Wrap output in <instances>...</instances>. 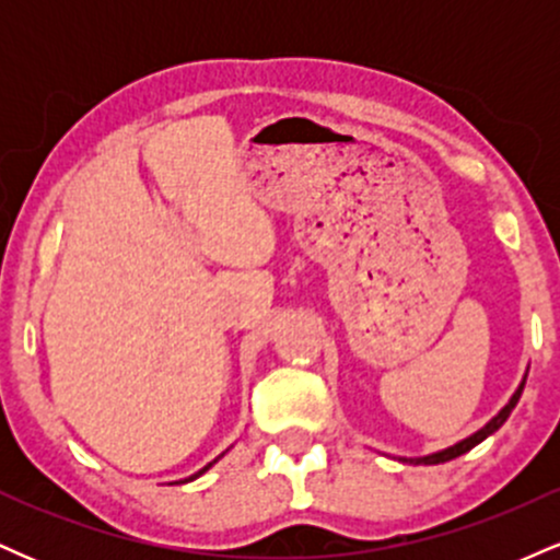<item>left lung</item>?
<instances>
[{
	"label": "left lung",
	"mask_w": 560,
	"mask_h": 560,
	"mask_svg": "<svg viewBox=\"0 0 560 560\" xmlns=\"http://www.w3.org/2000/svg\"><path fill=\"white\" fill-rule=\"evenodd\" d=\"M524 384H526V376H524V382L518 384V389L513 392V397L511 400H508V405L503 410H500L498 416H494L492 421H487L485 427L479 429V432H474L471 436H466V440H460V442H455L453 447H445V450H440V453H432V455H423V458H402V460H410V464H423V466H434V464H445V460H453V458H458V455H464V453H468V450L471 447H477L479 442H485L487 436L490 434H494L498 432L500 427H503V423L508 421V416H511V410L516 408V402H518V397H522V392H524Z\"/></svg>",
	"instance_id": "left-lung-1"
}]
</instances>
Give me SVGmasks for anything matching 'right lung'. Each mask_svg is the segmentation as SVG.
Segmentation results:
<instances>
[{
	"instance_id": "right-lung-1",
	"label": "right lung",
	"mask_w": 560,
	"mask_h": 560,
	"mask_svg": "<svg viewBox=\"0 0 560 560\" xmlns=\"http://www.w3.org/2000/svg\"><path fill=\"white\" fill-rule=\"evenodd\" d=\"M215 460H218V458H215ZM215 460H213V464H215ZM213 464H208V466H205V468H202V471H197V474H195V477H189V479H184V481H191V479H197V477H199V474H205V471H208V468H210V466H213Z\"/></svg>"
}]
</instances>
